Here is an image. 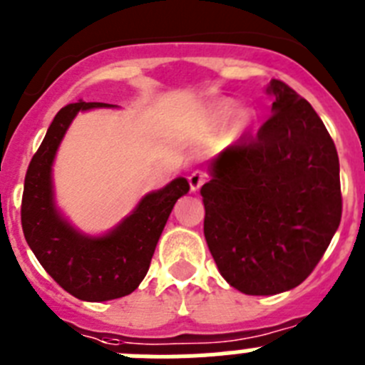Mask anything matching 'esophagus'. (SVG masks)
Here are the masks:
<instances>
[{
    "mask_svg": "<svg viewBox=\"0 0 365 365\" xmlns=\"http://www.w3.org/2000/svg\"><path fill=\"white\" fill-rule=\"evenodd\" d=\"M205 182H207V173L192 171L189 175V187H190V190H192V192L200 190V187H202Z\"/></svg>",
    "mask_w": 365,
    "mask_h": 365,
    "instance_id": "34e87169",
    "label": "esophagus"
}]
</instances>
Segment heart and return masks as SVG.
Masks as SVG:
<instances>
[{
  "instance_id": "obj_1",
  "label": "heart",
  "mask_w": 365,
  "mask_h": 365,
  "mask_svg": "<svg viewBox=\"0 0 365 365\" xmlns=\"http://www.w3.org/2000/svg\"><path fill=\"white\" fill-rule=\"evenodd\" d=\"M234 113H236V106H234L232 102L225 101L214 106L212 118L216 124H225V122L229 120ZM248 125H250V113H248V111H237L236 117H234V129H237V131H245Z\"/></svg>"
}]
</instances>
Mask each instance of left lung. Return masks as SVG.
I'll use <instances>...</instances> for the list:
<instances>
[{"mask_svg": "<svg viewBox=\"0 0 365 365\" xmlns=\"http://www.w3.org/2000/svg\"><path fill=\"white\" fill-rule=\"evenodd\" d=\"M272 113L230 145L202 187L207 245L225 281L247 295L292 290L313 272L342 217L339 155L306 98L272 79Z\"/></svg>", "mask_w": 365, "mask_h": 365, "instance_id": "obj_1", "label": "left lung"}]
</instances>
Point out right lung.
<instances>
[{"instance_id":"add662e5","label":"right lung","mask_w":365,"mask_h":365,"mask_svg":"<svg viewBox=\"0 0 365 365\" xmlns=\"http://www.w3.org/2000/svg\"><path fill=\"white\" fill-rule=\"evenodd\" d=\"M106 106L111 104L81 101L56 115L30 160L21 200L23 234L41 267L63 290L90 302L124 297L138 288L176 200L189 192V182L176 178L148 194L113 232L88 237L71 229L53 205L52 163L75 115Z\"/></svg>"}]
</instances>
